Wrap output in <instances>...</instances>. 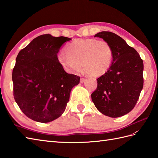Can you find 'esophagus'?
<instances>
[{
    "label": "esophagus",
    "mask_w": 158,
    "mask_h": 158,
    "mask_svg": "<svg viewBox=\"0 0 158 158\" xmlns=\"http://www.w3.org/2000/svg\"><path fill=\"white\" fill-rule=\"evenodd\" d=\"M85 78H83V77H82V78H81V79H80V82H81V83H83V82L85 81Z\"/></svg>",
    "instance_id": "obj_1"
}]
</instances>
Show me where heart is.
<instances>
[{
	"label": "heart",
	"instance_id": "heart-1",
	"mask_svg": "<svg viewBox=\"0 0 158 158\" xmlns=\"http://www.w3.org/2000/svg\"><path fill=\"white\" fill-rule=\"evenodd\" d=\"M66 52L60 53L58 60L68 73H79L83 69L93 76L105 74L111 65L113 51L105 40L78 39L67 45Z\"/></svg>",
	"mask_w": 158,
	"mask_h": 158
}]
</instances>
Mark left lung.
<instances>
[{
    "mask_svg": "<svg viewBox=\"0 0 158 158\" xmlns=\"http://www.w3.org/2000/svg\"><path fill=\"white\" fill-rule=\"evenodd\" d=\"M94 36L108 42L113 51L110 68L97 79L92 95L96 109L103 115L119 117L132 110L143 88V62L140 55L119 36L102 31Z\"/></svg>",
    "mask_w": 158,
    "mask_h": 158,
    "instance_id": "8db88e82",
    "label": "left lung"
}]
</instances>
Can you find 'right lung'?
I'll list each match as a JSON object with an SVG mask.
<instances>
[{
    "instance_id": "right-lung-1",
    "label": "right lung",
    "mask_w": 158,
    "mask_h": 158,
    "mask_svg": "<svg viewBox=\"0 0 158 158\" xmlns=\"http://www.w3.org/2000/svg\"><path fill=\"white\" fill-rule=\"evenodd\" d=\"M71 40L49 34L34 39L18 53L13 69V96L19 109L36 122L48 123L64 112L80 77L69 74L58 60L61 46Z\"/></svg>"
}]
</instances>
